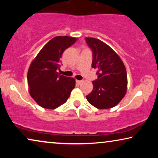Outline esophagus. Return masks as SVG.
Segmentation results:
<instances>
[{"instance_id": "34e87169", "label": "esophagus", "mask_w": 158, "mask_h": 158, "mask_svg": "<svg viewBox=\"0 0 158 158\" xmlns=\"http://www.w3.org/2000/svg\"><path fill=\"white\" fill-rule=\"evenodd\" d=\"M82 83H83V81H77V80L76 81V83L77 84V85H81Z\"/></svg>"}]
</instances>
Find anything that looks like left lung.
Wrapping results in <instances>:
<instances>
[{"label": "left lung", "instance_id": "left-lung-1", "mask_svg": "<svg viewBox=\"0 0 158 158\" xmlns=\"http://www.w3.org/2000/svg\"><path fill=\"white\" fill-rule=\"evenodd\" d=\"M92 49V68L97 70L98 79L93 81L94 89L86 98L97 109L114 107L127 93V75L125 66L117 54L102 41L85 37Z\"/></svg>", "mask_w": 158, "mask_h": 158}]
</instances>
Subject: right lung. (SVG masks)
<instances>
[{
	"instance_id": "add662e5",
	"label": "right lung",
	"mask_w": 158,
	"mask_h": 158,
	"mask_svg": "<svg viewBox=\"0 0 158 158\" xmlns=\"http://www.w3.org/2000/svg\"><path fill=\"white\" fill-rule=\"evenodd\" d=\"M77 41L68 36H55L41 49L27 74L29 94L41 107L55 109L64 103L75 86L73 77L60 75L62 53Z\"/></svg>"
}]
</instances>
